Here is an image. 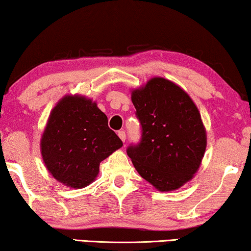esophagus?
<instances>
[{
  "instance_id": "34e87169",
  "label": "esophagus",
  "mask_w": 251,
  "mask_h": 251,
  "mask_svg": "<svg viewBox=\"0 0 251 251\" xmlns=\"http://www.w3.org/2000/svg\"><path fill=\"white\" fill-rule=\"evenodd\" d=\"M118 136H119V138H121V140H122L123 142L126 141V133L124 132V130H119V132H118Z\"/></svg>"
}]
</instances>
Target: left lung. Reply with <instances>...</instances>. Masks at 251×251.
Masks as SVG:
<instances>
[{
    "instance_id": "8db88e82",
    "label": "left lung",
    "mask_w": 251,
    "mask_h": 251,
    "mask_svg": "<svg viewBox=\"0 0 251 251\" xmlns=\"http://www.w3.org/2000/svg\"><path fill=\"white\" fill-rule=\"evenodd\" d=\"M132 101L141 124V140L126 152L137 173L160 192L193 178L206 149L200 111L189 96L163 77L134 90Z\"/></svg>"
}]
</instances>
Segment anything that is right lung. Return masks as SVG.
I'll return each mask as SVG.
<instances>
[{
	"label": "right lung",
	"mask_w": 251,
	"mask_h": 251,
	"mask_svg": "<svg viewBox=\"0 0 251 251\" xmlns=\"http://www.w3.org/2000/svg\"><path fill=\"white\" fill-rule=\"evenodd\" d=\"M123 142L96 102L66 96L51 111L42 137V155L55 179L72 188L95 180L100 162Z\"/></svg>",
	"instance_id": "1"
}]
</instances>
